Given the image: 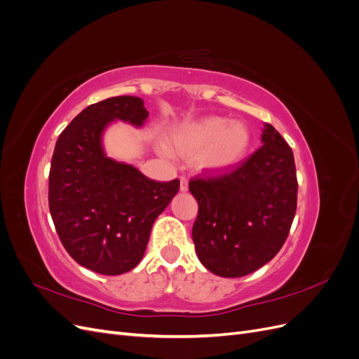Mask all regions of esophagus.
Segmentation results:
<instances>
[{"label":"esophagus","instance_id":"1","mask_svg":"<svg viewBox=\"0 0 359 359\" xmlns=\"http://www.w3.org/2000/svg\"><path fill=\"white\" fill-rule=\"evenodd\" d=\"M180 190L181 191H187L189 190V180L186 177L180 178Z\"/></svg>","mask_w":359,"mask_h":359}]
</instances>
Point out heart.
Wrapping results in <instances>:
<instances>
[{"label": "heart", "mask_w": 359, "mask_h": 359, "mask_svg": "<svg viewBox=\"0 0 359 359\" xmlns=\"http://www.w3.org/2000/svg\"><path fill=\"white\" fill-rule=\"evenodd\" d=\"M169 145L182 156H194L201 170L223 173L241 165L252 147V132L241 121L202 116L172 130Z\"/></svg>", "instance_id": "heart-1"}]
</instances>
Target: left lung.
<instances>
[{"instance_id":"obj_1","label":"left lung","mask_w":359,"mask_h":359,"mask_svg":"<svg viewBox=\"0 0 359 359\" xmlns=\"http://www.w3.org/2000/svg\"><path fill=\"white\" fill-rule=\"evenodd\" d=\"M262 147L240 168L189 184L199 211L193 243L212 274L243 277L268 264L289 235L297 211V169L290 147L265 124Z\"/></svg>"}]
</instances>
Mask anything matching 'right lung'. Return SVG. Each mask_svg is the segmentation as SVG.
<instances>
[{
	"label": "right lung",
	"instance_id": "right-lung-1",
	"mask_svg": "<svg viewBox=\"0 0 359 359\" xmlns=\"http://www.w3.org/2000/svg\"><path fill=\"white\" fill-rule=\"evenodd\" d=\"M144 100L119 95L90 104L64 128L49 172V210L60 240L79 265L119 276L144 257L151 227L180 190V181L147 178L107 157L103 133L111 123L142 127Z\"/></svg>",
	"mask_w": 359,
	"mask_h": 359
}]
</instances>
